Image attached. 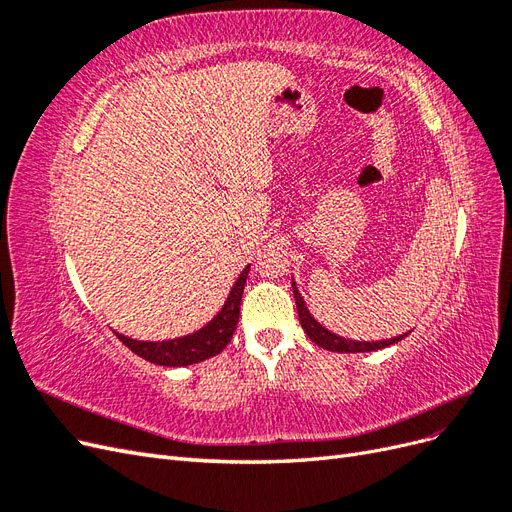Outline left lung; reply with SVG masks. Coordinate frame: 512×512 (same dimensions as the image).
<instances>
[{
  "label": "left lung",
  "mask_w": 512,
  "mask_h": 512,
  "mask_svg": "<svg viewBox=\"0 0 512 512\" xmlns=\"http://www.w3.org/2000/svg\"><path fill=\"white\" fill-rule=\"evenodd\" d=\"M292 292H294V301H297V312H299V320H301V327L307 333V337L312 339L314 344H318L324 350H331V352H371V350H380L386 348L391 344H397L404 339L408 333L399 335V337H391V339H382V342H354V339H346V337H339L335 333H331L329 329H324L322 324L309 314V309L305 307V301L297 290V284L292 282Z\"/></svg>",
  "instance_id": "8db88e82"
}]
</instances>
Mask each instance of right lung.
I'll use <instances>...</instances> for the list:
<instances>
[{
	"label": "right lung",
	"instance_id": "obj_1",
	"mask_svg": "<svg viewBox=\"0 0 512 512\" xmlns=\"http://www.w3.org/2000/svg\"><path fill=\"white\" fill-rule=\"evenodd\" d=\"M247 273H250V265L241 271L235 286L230 288L228 299L222 305L218 316H215L211 322H207L200 331H194L192 335L166 339V342H136V339H130L121 333H115V335L134 354L141 356V359L156 365H164V367H183V365H192V363L211 359V356L220 354L228 346L232 333L237 329Z\"/></svg>",
	"mask_w": 512,
	"mask_h": 512
}]
</instances>
